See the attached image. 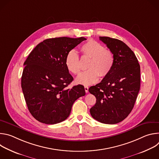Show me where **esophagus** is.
<instances>
[{
  "instance_id": "1",
  "label": "esophagus",
  "mask_w": 159,
  "mask_h": 159,
  "mask_svg": "<svg viewBox=\"0 0 159 159\" xmlns=\"http://www.w3.org/2000/svg\"><path fill=\"white\" fill-rule=\"evenodd\" d=\"M84 89H85V93H88L89 92V87H88V86H85L84 87Z\"/></svg>"
}]
</instances>
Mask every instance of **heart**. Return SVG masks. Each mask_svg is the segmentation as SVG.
Wrapping results in <instances>:
<instances>
[{"mask_svg":"<svg viewBox=\"0 0 159 159\" xmlns=\"http://www.w3.org/2000/svg\"><path fill=\"white\" fill-rule=\"evenodd\" d=\"M80 49L83 57L90 58V60L87 64L89 70L76 78L77 84L84 85L93 84L98 80L99 76L105 77L110 73L114 65V56L102 44L94 40H89L83 44ZM65 65L72 74L76 75L80 73V61L75 50H71L67 53Z\"/></svg>","mask_w":159,"mask_h":159,"instance_id":"b5f03b06","label":"heart"}]
</instances>
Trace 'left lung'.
Instances as JSON below:
<instances>
[{"label": "left lung", "mask_w": 159, "mask_h": 159, "mask_svg": "<svg viewBox=\"0 0 159 159\" xmlns=\"http://www.w3.org/2000/svg\"><path fill=\"white\" fill-rule=\"evenodd\" d=\"M99 39L113 54L115 62L110 73L89 89L96 98L90 112L101 123L116 124L133 108L140 87V66L133 52L122 41L106 36Z\"/></svg>", "instance_id": "1"}]
</instances>
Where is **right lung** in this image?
<instances>
[{
	"mask_svg": "<svg viewBox=\"0 0 159 159\" xmlns=\"http://www.w3.org/2000/svg\"><path fill=\"white\" fill-rule=\"evenodd\" d=\"M84 37L50 38L39 43L24 63L22 93L32 116L38 121L53 125L69 116L74 102L85 94L82 85L67 88L74 78L65 65V57Z\"/></svg>",
	"mask_w": 159,
	"mask_h": 159,
	"instance_id": "right-lung-1",
	"label": "right lung"
}]
</instances>
